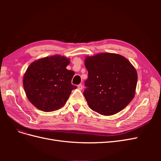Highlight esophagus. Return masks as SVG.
<instances>
[{"instance_id":"1","label":"esophagus","mask_w":161,"mask_h":161,"mask_svg":"<svg viewBox=\"0 0 161 161\" xmlns=\"http://www.w3.org/2000/svg\"><path fill=\"white\" fill-rule=\"evenodd\" d=\"M77 87H78V89H79V90H82V85H81V84H80V85H79L77 86Z\"/></svg>"}]
</instances>
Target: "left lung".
Wrapping results in <instances>:
<instances>
[{
    "label": "left lung",
    "mask_w": 161,
    "mask_h": 161,
    "mask_svg": "<svg viewBox=\"0 0 161 161\" xmlns=\"http://www.w3.org/2000/svg\"><path fill=\"white\" fill-rule=\"evenodd\" d=\"M88 70L83 94L89 108L103 115H111L124 109L133 99L138 75L130 62L122 56L101 53L86 56Z\"/></svg>",
    "instance_id": "8db88e82"
}]
</instances>
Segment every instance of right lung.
<instances>
[{"label": "right lung", "instance_id": "right-lung-1", "mask_svg": "<svg viewBox=\"0 0 161 161\" xmlns=\"http://www.w3.org/2000/svg\"><path fill=\"white\" fill-rule=\"evenodd\" d=\"M69 58L60 55L46 57L32 62L23 76L27 99L43 111H53L66 103L73 89L74 72L66 69Z\"/></svg>", "mask_w": 161, "mask_h": 161}]
</instances>
